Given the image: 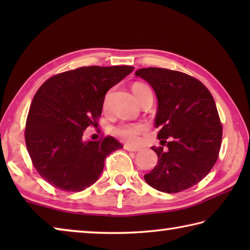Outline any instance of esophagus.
I'll return each mask as SVG.
<instances>
[{"label": "esophagus", "mask_w": 250, "mask_h": 250, "mask_svg": "<svg viewBox=\"0 0 250 250\" xmlns=\"http://www.w3.org/2000/svg\"><path fill=\"white\" fill-rule=\"evenodd\" d=\"M125 149L126 151H130V152H138V151H140V147L132 146H129V145H125Z\"/></svg>", "instance_id": "1"}]
</instances>
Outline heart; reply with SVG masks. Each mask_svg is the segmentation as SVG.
Returning <instances> with one entry per match:
<instances>
[{"instance_id":"b5f03b06","label":"heart","mask_w":250,"mask_h":250,"mask_svg":"<svg viewBox=\"0 0 250 250\" xmlns=\"http://www.w3.org/2000/svg\"><path fill=\"white\" fill-rule=\"evenodd\" d=\"M143 89H150V88L143 83H135L132 88L133 94H137L138 91L143 90ZM108 97L109 96L105 97L104 105L107 104ZM146 129V126L143 124L121 122V124L112 126L111 132H112V134H115L116 137L120 138L121 140H124L125 142H128V143H130V145H134V143H137L139 141V139H140V134L142 132H145Z\"/></svg>"}]
</instances>
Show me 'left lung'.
<instances>
[{"label":"left lung","instance_id":"obj_1","mask_svg":"<svg viewBox=\"0 0 250 250\" xmlns=\"http://www.w3.org/2000/svg\"><path fill=\"white\" fill-rule=\"evenodd\" d=\"M135 76L153 88L158 99L154 125L162 146H152L158 164L146 182L166 193L192 188L208 174L221 149L223 129L213 96L200 80L181 71L150 67Z\"/></svg>","mask_w":250,"mask_h":250}]
</instances>
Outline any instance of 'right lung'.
Listing matches in <instances>:
<instances>
[{
    "instance_id": "right-lung-1",
    "label": "right lung",
    "mask_w": 250,
    "mask_h": 250,
    "mask_svg": "<svg viewBox=\"0 0 250 250\" xmlns=\"http://www.w3.org/2000/svg\"><path fill=\"white\" fill-rule=\"evenodd\" d=\"M133 69L80 67L42 84L29 108L25 142L34 167L47 183L80 192L99 179L105 158L122 145L110 135L84 141L83 131L98 125L107 91Z\"/></svg>"
}]
</instances>
